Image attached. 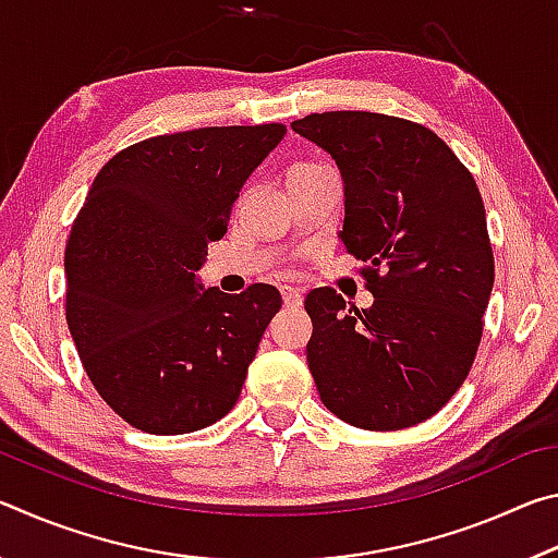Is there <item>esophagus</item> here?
Returning a JSON list of instances; mask_svg holds the SVG:
<instances>
[{
  "instance_id": "34e87169",
  "label": "esophagus",
  "mask_w": 558,
  "mask_h": 558,
  "mask_svg": "<svg viewBox=\"0 0 558 558\" xmlns=\"http://www.w3.org/2000/svg\"><path fill=\"white\" fill-rule=\"evenodd\" d=\"M280 295H282V302L290 307L302 305V290L295 286H280Z\"/></svg>"
}]
</instances>
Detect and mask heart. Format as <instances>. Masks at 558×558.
Returning a JSON list of instances; mask_svg holds the SVG:
<instances>
[{
  "label": "heart",
  "instance_id": "heart-1",
  "mask_svg": "<svg viewBox=\"0 0 558 558\" xmlns=\"http://www.w3.org/2000/svg\"><path fill=\"white\" fill-rule=\"evenodd\" d=\"M302 167H307V165H302Z\"/></svg>",
  "mask_w": 558,
  "mask_h": 558
}]
</instances>
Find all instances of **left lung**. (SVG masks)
Instances as JSON below:
<instances>
[{
    "label": "left lung",
    "mask_w": 558,
    "mask_h": 558,
    "mask_svg": "<svg viewBox=\"0 0 558 558\" xmlns=\"http://www.w3.org/2000/svg\"><path fill=\"white\" fill-rule=\"evenodd\" d=\"M298 135L344 179L347 253L364 260L374 305L332 288L305 300L307 366L319 399L364 430H401L438 413L468 379L495 282L475 179L436 132L364 110L313 112Z\"/></svg>",
    "instance_id": "8db88e82"
}]
</instances>
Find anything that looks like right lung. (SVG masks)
Masks as SVG:
<instances>
[{
	"label": "right lung",
	"instance_id": "1",
	"mask_svg": "<svg viewBox=\"0 0 558 558\" xmlns=\"http://www.w3.org/2000/svg\"><path fill=\"white\" fill-rule=\"evenodd\" d=\"M282 135L280 122L157 135L93 179L65 243V323L90 384L132 428L182 436L239 401L282 298L266 282L202 290L196 270Z\"/></svg>",
	"mask_w": 558,
	"mask_h": 558
}]
</instances>
